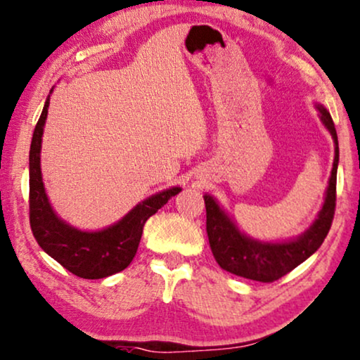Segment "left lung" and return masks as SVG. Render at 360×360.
I'll use <instances>...</instances> for the list:
<instances>
[{"label": "left lung", "instance_id": "1", "mask_svg": "<svg viewBox=\"0 0 360 360\" xmlns=\"http://www.w3.org/2000/svg\"><path fill=\"white\" fill-rule=\"evenodd\" d=\"M321 120L331 131L334 145V163L328 186L325 204L315 220L300 238L288 243H261L243 235L236 225L225 215L219 204L210 195H204L207 210V236L215 261L221 269L245 279L259 282L279 281L288 272L310 257L331 229L334 210H336V174L339 161L338 134L330 112L320 108Z\"/></svg>", "mask_w": 360, "mask_h": 360}]
</instances>
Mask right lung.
Masks as SVG:
<instances>
[{
	"instance_id": "add662e5",
	"label": "right lung",
	"mask_w": 360,
	"mask_h": 360,
	"mask_svg": "<svg viewBox=\"0 0 360 360\" xmlns=\"http://www.w3.org/2000/svg\"><path fill=\"white\" fill-rule=\"evenodd\" d=\"M49 98L34 129L29 153V221L39 246L58 264L83 279H103L124 271L139 250L145 221L156 214L179 187L151 195L130 210L119 224L101 231H79L55 215L45 195L40 173V141L49 112Z\"/></svg>"
}]
</instances>
